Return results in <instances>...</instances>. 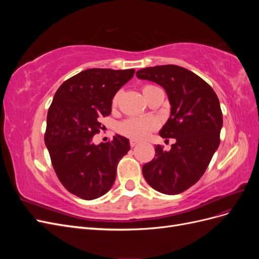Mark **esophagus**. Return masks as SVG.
Listing matches in <instances>:
<instances>
[{"mask_svg":"<svg viewBox=\"0 0 259 259\" xmlns=\"http://www.w3.org/2000/svg\"><path fill=\"white\" fill-rule=\"evenodd\" d=\"M139 142H138V140H135V139H131L130 140V145L132 146V147H134V146H136L137 144H138Z\"/></svg>","mask_w":259,"mask_h":259,"instance_id":"34e87169","label":"esophagus"}]
</instances>
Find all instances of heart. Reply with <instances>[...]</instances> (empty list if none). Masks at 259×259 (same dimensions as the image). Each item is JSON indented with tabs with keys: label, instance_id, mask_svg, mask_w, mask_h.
I'll list each match as a JSON object with an SVG mask.
<instances>
[{
	"label": "heart",
	"instance_id": "heart-1",
	"mask_svg": "<svg viewBox=\"0 0 259 259\" xmlns=\"http://www.w3.org/2000/svg\"><path fill=\"white\" fill-rule=\"evenodd\" d=\"M160 89L153 85H145L143 88V94L148 100L151 94ZM120 99V93H116L112 98V105L116 106ZM158 123L152 117H128V119L121 122L117 126L120 134L133 139H143L149 133L155 130Z\"/></svg>",
	"mask_w": 259,
	"mask_h": 259
}]
</instances>
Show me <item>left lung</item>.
Here are the masks:
<instances>
[{
  "label": "left lung",
  "instance_id": "1",
  "mask_svg": "<svg viewBox=\"0 0 259 259\" xmlns=\"http://www.w3.org/2000/svg\"><path fill=\"white\" fill-rule=\"evenodd\" d=\"M136 76L165 90L170 116L160 136L176 140L169 151L155 147L153 160L143 166L144 177L161 193H182L204 174L221 143L223 113L218 97L199 75L179 66L144 68Z\"/></svg>",
  "mask_w": 259,
  "mask_h": 259
}]
</instances>
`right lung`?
Instances as JSON below:
<instances>
[{
	"label": "right lung",
	"mask_w": 259,
	"mask_h": 259,
	"mask_svg": "<svg viewBox=\"0 0 259 259\" xmlns=\"http://www.w3.org/2000/svg\"><path fill=\"white\" fill-rule=\"evenodd\" d=\"M135 73L134 69L93 68L70 77L55 93L48 112L44 142L53 167L66 189L83 200H94L111 189L119 161L130 140L94 145L103 116L111 113L112 98Z\"/></svg>",
	"instance_id": "right-lung-1"
}]
</instances>
